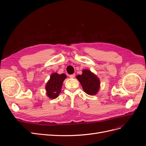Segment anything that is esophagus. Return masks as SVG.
Returning a JSON list of instances; mask_svg holds the SVG:
<instances>
[{
  "instance_id": "1",
  "label": "esophagus",
  "mask_w": 146,
  "mask_h": 146,
  "mask_svg": "<svg viewBox=\"0 0 146 146\" xmlns=\"http://www.w3.org/2000/svg\"><path fill=\"white\" fill-rule=\"evenodd\" d=\"M75 76H76V74H71V75H69V77H70V78H74V77H75Z\"/></svg>"
}]
</instances>
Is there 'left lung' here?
<instances>
[{
	"label": "left lung",
	"instance_id": "left-lung-1",
	"mask_svg": "<svg viewBox=\"0 0 146 146\" xmlns=\"http://www.w3.org/2000/svg\"><path fill=\"white\" fill-rule=\"evenodd\" d=\"M77 78L86 94L93 96L98 92L100 87L99 79L90 70H83L82 74L78 75Z\"/></svg>",
	"mask_w": 146,
	"mask_h": 146
}]
</instances>
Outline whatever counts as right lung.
Listing matches in <instances>:
<instances>
[{
    "mask_svg": "<svg viewBox=\"0 0 146 146\" xmlns=\"http://www.w3.org/2000/svg\"><path fill=\"white\" fill-rule=\"evenodd\" d=\"M66 78L64 74L54 73L51 75L50 80L47 83L46 90L47 96L50 99H55L58 96L61 90L63 82Z\"/></svg>",
    "mask_w": 146,
    "mask_h": 146,
    "instance_id": "right-lung-1",
    "label": "right lung"
}]
</instances>
